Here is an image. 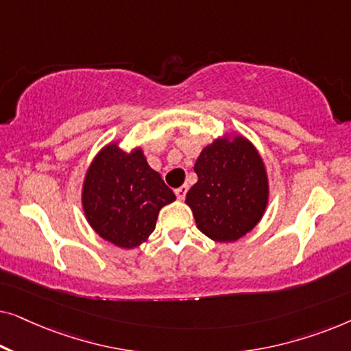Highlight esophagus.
Returning a JSON list of instances; mask_svg holds the SVG:
<instances>
[{"label": "esophagus", "instance_id": "esophagus-1", "mask_svg": "<svg viewBox=\"0 0 351 351\" xmlns=\"http://www.w3.org/2000/svg\"><path fill=\"white\" fill-rule=\"evenodd\" d=\"M186 190H189V186L186 185H182V186H179V189H176L174 191H176V196H177V199H184L185 198V195H186Z\"/></svg>", "mask_w": 351, "mask_h": 351}]
</instances>
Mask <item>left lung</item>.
Masks as SVG:
<instances>
[{
    "label": "left lung",
    "mask_w": 351,
    "mask_h": 351,
    "mask_svg": "<svg viewBox=\"0 0 351 351\" xmlns=\"http://www.w3.org/2000/svg\"><path fill=\"white\" fill-rule=\"evenodd\" d=\"M195 172L198 182L185 203L201 233L230 243L261 222L268 204V177L261 153L246 137L215 138L199 153Z\"/></svg>",
    "instance_id": "obj_1"
}]
</instances>
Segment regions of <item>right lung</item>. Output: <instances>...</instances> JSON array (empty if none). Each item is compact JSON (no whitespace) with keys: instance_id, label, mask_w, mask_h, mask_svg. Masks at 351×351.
Returning a JSON list of instances; mask_svg holds the SVG:
<instances>
[{"instance_id":"1","label":"right lung","mask_w":351,"mask_h":351,"mask_svg":"<svg viewBox=\"0 0 351 351\" xmlns=\"http://www.w3.org/2000/svg\"><path fill=\"white\" fill-rule=\"evenodd\" d=\"M174 199L161 176L148 166L142 148L124 152L118 142L95 155L81 191L84 215L94 232L123 249L145 243L161 208Z\"/></svg>"}]
</instances>
